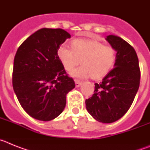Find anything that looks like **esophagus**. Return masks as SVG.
I'll list each match as a JSON object with an SVG mask.
<instances>
[{
    "instance_id": "obj_1",
    "label": "esophagus",
    "mask_w": 150,
    "mask_h": 150,
    "mask_svg": "<svg viewBox=\"0 0 150 150\" xmlns=\"http://www.w3.org/2000/svg\"><path fill=\"white\" fill-rule=\"evenodd\" d=\"M75 85H76V88H78V87L81 86L82 83H80V82L77 81V80H75Z\"/></svg>"
}]
</instances>
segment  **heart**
Listing matches in <instances>:
<instances>
[{"instance_id": "1", "label": "heart", "mask_w": 150, "mask_h": 150, "mask_svg": "<svg viewBox=\"0 0 150 150\" xmlns=\"http://www.w3.org/2000/svg\"><path fill=\"white\" fill-rule=\"evenodd\" d=\"M71 48L61 46L58 55L64 68L72 71L80 63L83 65L71 73L72 77L77 79L91 76L98 79L105 76L112 70L116 60V51L112 46L95 40L75 39Z\"/></svg>"}]
</instances>
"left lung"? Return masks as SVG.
Returning a JSON list of instances; mask_svg holds the SVG:
<instances>
[{
    "mask_svg": "<svg viewBox=\"0 0 150 150\" xmlns=\"http://www.w3.org/2000/svg\"><path fill=\"white\" fill-rule=\"evenodd\" d=\"M106 40L116 51L114 68L100 83L95 93L86 100L90 115L102 123H112L122 117L133 103L140 86V71L137 53L125 40L108 35Z\"/></svg>",
    "mask_w": 150,
    "mask_h": 150,
    "instance_id": "obj_1",
    "label": "left lung"
}]
</instances>
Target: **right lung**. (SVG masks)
<instances>
[{
    "instance_id": "right-lung-1",
    "label": "right lung",
    "mask_w": 150,
    "mask_h": 150,
    "mask_svg": "<svg viewBox=\"0 0 150 150\" xmlns=\"http://www.w3.org/2000/svg\"><path fill=\"white\" fill-rule=\"evenodd\" d=\"M71 34L63 29L41 28L18 47L14 58L13 87L29 116L50 121L63 112L66 96L75 87L58 55Z\"/></svg>"
}]
</instances>
